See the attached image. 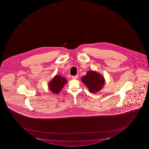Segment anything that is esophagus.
<instances>
[{"label": "esophagus", "mask_w": 149, "mask_h": 149, "mask_svg": "<svg viewBox=\"0 0 149 149\" xmlns=\"http://www.w3.org/2000/svg\"><path fill=\"white\" fill-rule=\"evenodd\" d=\"M71 78H72V79H77L78 78V76H77H77H72Z\"/></svg>", "instance_id": "esophagus-1"}]
</instances>
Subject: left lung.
Returning <instances> with one entry per match:
<instances>
[{
  "label": "left lung",
  "instance_id": "1",
  "mask_svg": "<svg viewBox=\"0 0 149 149\" xmlns=\"http://www.w3.org/2000/svg\"><path fill=\"white\" fill-rule=\"evenodd\" d=\"M81 81L88 87L91 93H97L103 87L105 79L100 73L94 71H88L86 76L82 77Z\"/></svg>",
  "mask_w": 149,
  "mask_h": 149
}]
</instances>
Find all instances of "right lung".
Here are the masks:
<instances>
[{"label": "right lung", "instance_id": "1", "mask_svg": "<svg viewBox=\"0 0 149 149\" xmlns=\"http://www.w3.org/2000/svg\"><path fill=\"white\" fill-rule=\"evenodd\" d=\"M67 83V80L65 78L59 75H56L48 83V88L53 93L58 94Z\"/></svg>", "mask_w": 149, "mask_h": 149}]
</instances>
